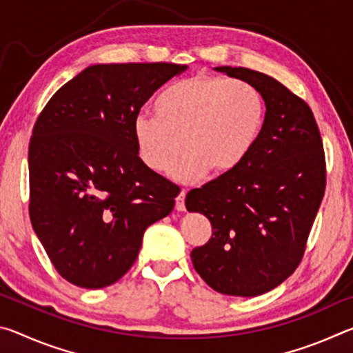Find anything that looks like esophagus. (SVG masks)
<instances>
[{
  "label": "esophagus",
  "instance_id": "34e87169",
  "mask_svg": "<svg viewBox=\"0 0 353 353\" xmlns=\"http://www.w3.org/2000/svg\"><path fill=\"white\" fill-rule=\"evenodd\" d=\"M185 194L187 193H185V190H182L176 198V210H179V212L185 210Z\"/></svg>",
  "mask_w": 353,
  "mask_h": 353
}]
</instances>
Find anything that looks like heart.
Here are the masks:
<instances>
[{
  "label": "heart",
  "mask_w": 353,
  "mask_h": 353,
  "mask_svg": "<svg viewBox=\"0 0 353 353\" xmlns=\"http://www.w3.org/2000/svg\"><path fill=\"white\" fill-rule=\"evenodd\" d=\"M154 115L134 119L137 152L155 172L174 168L181 181L210 171L223 177L246 162L266 126V101L249 82L198 74L172 83L154 101Z\"/></svg>",
  "instance_id": "b5f03b06"
}]
</instances>
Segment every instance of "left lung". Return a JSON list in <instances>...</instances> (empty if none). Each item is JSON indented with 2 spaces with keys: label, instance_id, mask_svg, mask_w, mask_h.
Returning <instances> with one entry per match:
<instances>
[{
  "label": "left lung",
  "instance_id": "obj_1",
  "mask_svg": "<svg viewBox=\"0 0 353 353\" xmlns=\"http://www.w3.org/2000/svg\"><path fill=\"white\" fill-rule=\"evenodd\" d=\"M252 83L266 101V126L246 162L188 191L212 236L191 250L202 280L221 294L254 297L285 282L301 265L325 193V154L308 104L274 77L218 67Z\"/></svg>",
  "mask_w": 353,
  "mask_h": 353
}]
</instances>
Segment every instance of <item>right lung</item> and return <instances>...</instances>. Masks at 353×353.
Returning <instances> with one entry per match:
<instances>
[{"instance_id":"right-lung-1","label":"right lung","mask_w":353,"mask_h":353,"mask_svg":"<svg viewBox=\"0 0 353 353\" xmlns=\"http://www.w3.org/2000/svg\"><path fill=\"white\" fill-rule=\"evenodd\" d=\"M179 63H103L48 101L29 141V216L67 282L115 283L139 256L145 230L174 208L177 185L146 168L132 126Z\"/></svg>"}]
</instances>
